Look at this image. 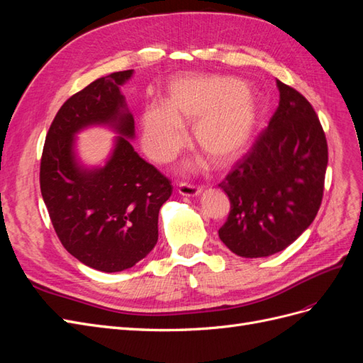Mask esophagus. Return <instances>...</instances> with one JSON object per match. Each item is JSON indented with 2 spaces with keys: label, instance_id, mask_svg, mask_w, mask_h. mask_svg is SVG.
Instances as JSON below:
<instances>
[{
  "label": "esophagus",
  "instance_id": "1",
  "mask_svg": "<svg viewBox=\"0 0 363 363\" xmlns=\"http://www.w3.org/2000/svg\"><path fill=\"white\" fill-rule=\"evenodd\" d=\"M177 191L183 196H199L203 192V189L200 188V186L189 184V183H180Z\"/></svg>",
  "mask_w": 363,
  "mask_h": 363
}]
</instances>
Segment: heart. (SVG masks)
<instances>
[{
  "instance_id": "b5f03b06",
  "label": "heart",
  "mask_w": 363,
  "mask_h": 363,
  "mask_svg": "<svg viewBox=\"0 0 363 363\" xmlns=\"http://www.w3.org/2000/svg\"><path fill=\"white\" fill-rule=\"evenodd\" d=\"M257 121V100L239 80L183 75L169 83L164 104L142 111V145L152 160L167 163L184 145L183 125L194 124L195 145L216 167H227L248 148Z\"/></svg>"
}]
</instances>
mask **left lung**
<instances>
[{"label":"left lung","instance_id":"obj_1","mask_svg":"<svg viewBox=\"0 0 363 363\" xmlns=\"http://www.w3.org/2000/svg\"><path fill=\"white\" fill-rule=\"evenodd\" d=\"M280 101L267 130L219 183L230 213L219 239L240 257H267L312 224L323 201L327 139L312 104L277 80Z\"/></svg>","mask_w":363,"mask_h":363}]
</instances>
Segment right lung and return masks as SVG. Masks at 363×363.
Returning <instances> with one entry per match:
<instances>
[{"instance_id":"1","label":"right lung","mask_w":363,"mask_h":363,"mask_svg":"<svg viewBox=\"0 0 363 363\" xmlns=\"http://www.w3.org/2000/svg\"><path fill=\"white\" fill-rule=\"evenodd\" d=\"M131 75L133 69L101 77L68 98L51 123L40 159L42 199L62 245L104 272L128 269L155 248L159 211L172 194L169 179L128 140L135 138V119L119 87ZM89 125H108L120 135L101 169H83L74 157V133Z\"/></svg>"}]
</instances>
